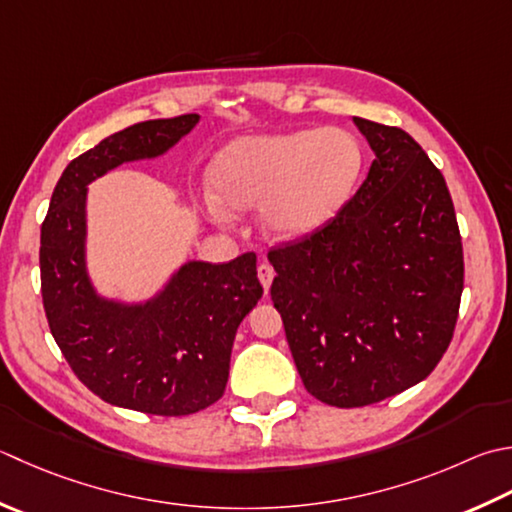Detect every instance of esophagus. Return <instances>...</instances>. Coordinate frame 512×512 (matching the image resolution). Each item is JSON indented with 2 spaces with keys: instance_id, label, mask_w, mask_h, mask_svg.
<instances>
[{
  "instance_id": "esophagus-1",
  "label": "esophagus",
  "mask_w": 512,
  "mask_h": 512,
  "mask_svg": "<svg viewBox=\"0 0 512 512\" xmlns=\"http://www.w3.org/2000/svg\"><path fill=\"white\" fill-rule=\"evenodd\" d=\"M257 277H259V282H262L264 290L268 293V288H270V284H273V277H275L273 266L266 264V262L259 264V266H257Z\"/></svg>"
}]
</instances>
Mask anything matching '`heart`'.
I'll return each mask as SVG.
<instances>
[{"label":"heart","instance_id":"heart-1","mask_svg":"<svg viewBox=\"0 0 512 512\" xmlns=\"http://www.w3.org/2000/svg\"><path fill=\"white\" fill-rule=\"evenodd\" d=\"M357 139L339 128L290 130L230 142L210 166V213L262 206L264 228L279 239H297L326 226L362 175Z\"/></svg>","mask_w":512,"mask_h":512}]
</instances>
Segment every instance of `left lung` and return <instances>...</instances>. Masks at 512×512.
I'll use <instances>...</instances> for the list:
<instances>
[{"mask_svg":"<svg viewBox=\"0 0 512 512\" xmlns=\"http://www.w3.org/2000/svg\"><path fill=\"white\" fill-rule=\"evenodd\" d=\"M353 122L375 153L364 184L326 226L268 250L299 377L337 408L377 404L433 373L464 290L444 175L406 130Z\"/></svg>","mask_w":512,"mask_h":512,"instance_id":"obj_1","label":"left lung"}]
</instances>
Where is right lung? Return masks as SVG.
<instances>
[{
    "label": "right lung",
    "instance_id": "right-lung-1",
    "mask_svg": "<svg viewBox=\"0 0 512 512\" xmlns=\"http://www.w3.org/2000/svg\"><path fill=\"white\" fill-rule=\"evenodd\" d=\"M197 122L195 113L150 119L102 139L66 166L42 224V299L59 350L97 397L148 415H193L224 395L235 333L264 295L257 257L188 262L150 302H108L86 273V186L166 153Z\"/></svg>",
    "mask_w": 512,
    "mask_h": 512
}]
</instances>
